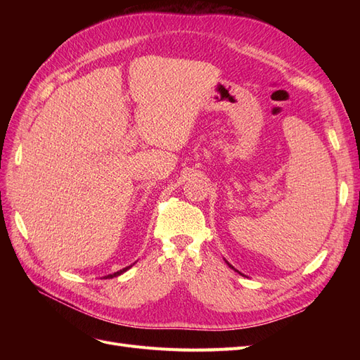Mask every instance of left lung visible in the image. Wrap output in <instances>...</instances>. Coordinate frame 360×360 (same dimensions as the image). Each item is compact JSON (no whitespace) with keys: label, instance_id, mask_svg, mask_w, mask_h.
<instances>
[{"label":"left lung","instance_id":"1","mask_svg":"<svg viewBox=\"0 0 360 360\" xmlns=\"http://www.w3.org/2000/svg\"><path fill=\"white\" fill-rule=\"evenodd\" d=\"M224 261H225V263H226V264H228V267H231V269H233V270H234V271H238V270H237V269H234V267H233V266H231V264H230V263H228V261H226V259H225V258H224ZM238 274H240V271H238ZM240 275H243V274H240Z\"/></svg>","mask_w":360,"mask_h":360}]
</instances>
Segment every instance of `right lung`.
<instances>
[{"label": "right lung", "mask_w": 360, "mask_h": 360, "mask_svg": "<svg viewBox=\"0 0 360 360\" xmlns=\"http://www.w3.org/2000/svg\"><path fill=\"white\" fill-rule=\"evenodd\" d=\"M134 264H135V263H134ZM134 264H130V266H127V267H124V269H122V270H118V271H115V274H112V275H108V276H103V278H105V279H106V278H108V279H110V278H115V276H118V275H122V274H124V271H126V270H129V269H130V267H132Z\"/></svg>", "instance_id": "add662e5"}]
</instances>
